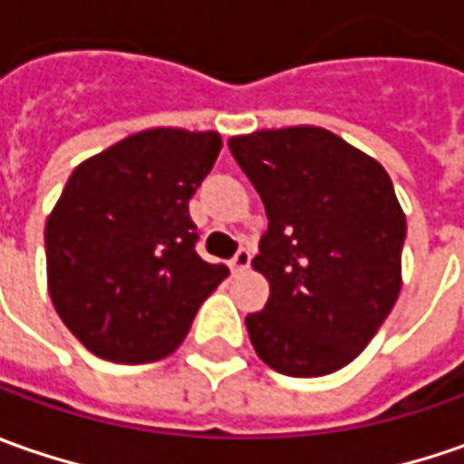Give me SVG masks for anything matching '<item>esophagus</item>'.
I'll return each mask as SVG.
<instances>
[{"label": "esophagus", "instance_id": "1", "mask_svg": "<svg viewBox=\"0 0 464 464\" xmlns=\"http://www.w3.org/2000/svg\"><path fill=\"white\" fill-rule=\"evenodd\" d=\"M248 264H251V251L248 248H238L236 256L231 259V269L233 272H244V269H248Z\"/></svg>", "mask_w": 464, "mask_h": 464}]
</instances>
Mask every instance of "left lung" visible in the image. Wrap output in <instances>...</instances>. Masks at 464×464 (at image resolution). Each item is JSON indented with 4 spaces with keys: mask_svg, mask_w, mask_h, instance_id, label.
Segmentation results:
<instances>
[{
    "mask_svg": "<svg viewBox=\"0 0 464 464\" xmlns=\"http://www.w3.org/2000/svg\"><path fill=\"white\" fill-rule=\"evenodd\" d=\"M269 218L254 269L269 300L248 313L256 354L290 377L354 360L401 293L406 216L388 171L331 130L295 125L228 140Z\"/></svg>",
    "mask_w": 464,
    "mask_h": 464,
    "instance_id": "8db88e82",
    "label": "left lung"
}]
</instances>
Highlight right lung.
<instances>
[{"label":"right lung","instance_id":"obj_1","mask_svg":"<svg viewBox=\"0 0 464 464\" xmlns=\"http://www.w3.org/2000/svg\"><path fill=\"white\" fill-rule=\"evenodd\" d=\"M218 153V133L153 128L73 169L45 223L48 293L92 354L164 360L226 280L195 251L187 210Z\"/></svg>","mask_w":464,"mask_h":464}]
</instances>
